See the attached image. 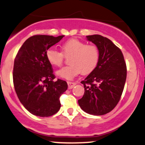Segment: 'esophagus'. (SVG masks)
<instances>
[{"mask_svg":"<svg viewBox=\"0 0 145 145\" xmlns=\"http://www.w3.org/2000/svg\"><path fill=\"white\" fill-rule=\"evenodd\" d=\"M68 89H72L73 87L76 85V83L72 82H68Z\"/></svg>","mask_w":145,"mask_h":145,"instance_id":"obj_1","label":"esophagus"}]
</instances>
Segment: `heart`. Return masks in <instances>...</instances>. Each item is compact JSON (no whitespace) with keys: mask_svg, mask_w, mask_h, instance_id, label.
Wrapping results in <instances>:
<instances>
[{"mask_svg":"<svg viewBox=\"0 0 145 145\" xmlns=\"http://www.w3.org/2000/svg\"><path fill=\"white\" fill-rule=\"evenodd\" d=\"M61 48V52L50 48L46 52L48 63L52 66H61L65 57H70L68 61L71 65L63 67L56 72L61 78L71 80L82 72L84 74H90L97 66L99 50L95 45L71 39L64 42Z\"/></svg>","mask_w":145,"mask_h":145,"instance_id":"obj_1","label":"heart"}]
</instances>
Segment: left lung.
<instances>
[{"instance_id":"obj_1","label":"left lung","mask_w":145,"mask_h":145,"mask_svg":"<svg viewBox=\"0 0 145 145\" xmlns=\"http://www.w3.org/2000/svg\"><path fill=\"white\" fill-rule=\"evenodd\" d=\"M86 38L97 46L99 61L95 69L81 82L85 91L78 103L86 113L102 116L111 111L120 99L127 66L121 50L108 38L99 35Z\"/></svg>"}]
</instances>
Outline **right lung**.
Wrapping results in <instances>:
<instances>
[{"label":"right lung","mask_w":145,"mask_h":145,"mask_svg":"<svg viewBox=\"0 0 145 145\" xmlns=\"http://www.w3.org/2000/svg\"><path fill=\"white\" fill-rule=\"evenodd\" d=\"M63 37L32 36L24 42L15 57V91L23 106L35 116L49 117L60 109L59 97L67 90L68 84L61 79L54 80L53 69L46 52Z\"/></svg>","instance_id":"right-lung-1"}]
</instances>
